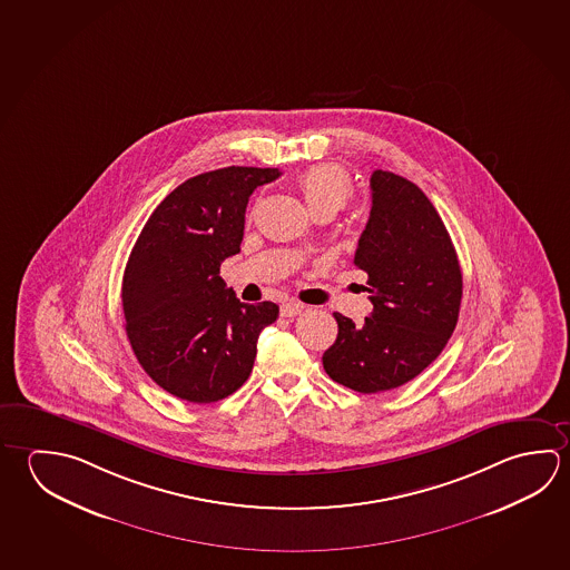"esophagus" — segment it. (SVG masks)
<instances>
[{
    "label": "esophagus",
    "mask_w": 570,
    "mask_h": 570,
    "mask_svg": "<svg viewBox=\"0 0 570 570\" xmlns=\"http://www.w3.org/2000/svg\"><path fill=\"white\" fill-rule=\"evenodd\" d=\"M304 309V306L299 304V302H294V299H289V302H284L281 306V314L284 318H292V316H298L299 312Z\"/></svg>",
    "instance_id": "obj_1"
}]
</instances>
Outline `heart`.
<instances>
[{
	"mask_svg": "<svg viewBox=\"0 0 570 570\" xmlns=\"http://www.w3.org/2000/svg\"><path fill=\"white\" fill-rule=\"evenodd\" d=\"M298 188L312 214H336L352 198V181L348 174L334 164H320L308 168L299 176Z\"/></svg>",
	"mask_w": 570,
	"mask_h": 570,
	"instance_id": "heart-1",
	"label": "heart"
}]
</instances>
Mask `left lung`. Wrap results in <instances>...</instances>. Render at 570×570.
<instances>
[{
    "instance_id": "1",
    "label": "left lung",
    "mask_w": 570,
    "mask_h": 570,
    "mask_svg": "<svg viewBox=\"0 0 570 570\" xmlns=\"http://www.w3.org/2000/svg\"><path fill=\"white\" fill-rule=\"evenodd\" d=\"M372 208L354 264L368 274L372 312L362 326L334 312L338 336L322 364L362 394L416 379L456 328L462 272L444 222L416 184L392 171L370 178Z\"/></svg>"
}]
</instances>
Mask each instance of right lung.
<instances>
[{
  "mask_svg": "<svg viewBox=\"0 0 570 570\" xmlns=\"http://www.w3.org/2000/svg\"><path fill=\"white\" fill-rule=\"evenodd\" d=\"M278 168L194 176L151 212L124 272L121 304L136 358L160 389L194 404L230 396L250 376L274 302L244 304L220 264L240 252L252 191Z\"/></svg>",
  "mask_w": 570,
  "mask_h": 570,
  "instance_id": "obj_1",
  "label": "right lung"
}]
</instances>
